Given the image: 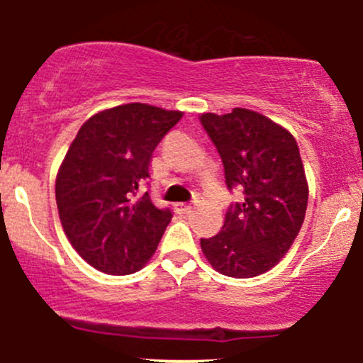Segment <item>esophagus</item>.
I'll return each mask as SVG.
<instances>
[{
  "instance_id": "esophagus-1",
  "label": "esophagus",
  "mask_w": 363,
  "mask_h": 363,
  "mask_svg": "<svg viewBox=\"0 0 363 363\" xmlns=\"http://www.w3.org/2000/svg\"><path fill=\"white\" fill-rule=\"evenodd\" d=\"M191 208H193L191 203H186V202L175 203V211H177L179 214H188V212H191Z\"/></svg>"
}]
</instances>
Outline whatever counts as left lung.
<instances>
[{"instance_id":"8db88e82","label":"left lung","mask_w":363,"mask_h":363,"mask_svg":"<svg viewBox=\"0 0 363 363\" xmlns=\"http://www.w3.org/2000/svg\"><path fill=\"white\" fill-rule=\"evenodd\" d=\"M200 121L221 156L226 186L242 191L221 232L200 246L223 276H259L286 255L306 218L309 188L298 145L290 131L247 108L207 112Z\"/></svg>"}]
</instances>
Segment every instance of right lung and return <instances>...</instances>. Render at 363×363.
I'll return each mask as SVG.
<instances>
[{"label":"right lung","mask_w":363,"mask_h":363,"mask_svg":"<svg viewBox=\"0 0 363 363\" xmlns=\"http://www.w3.org/2000/svg\"><path fill=\"white\" fill-rule=\"evenodd\" d=\"M182 112L128 104L94 113L69 145L56 179L61 225L75 251L112 276L140 270L172 219L145 191L152 151Z\"/></svg>","instance_id":"obj_1"}]
</instances>
